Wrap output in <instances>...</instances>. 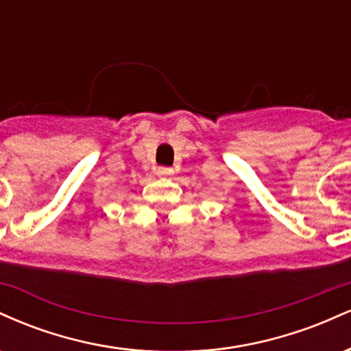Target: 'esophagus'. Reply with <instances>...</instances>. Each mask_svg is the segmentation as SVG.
I'll return each instance as SVG.
<instances>
[{"instance_id":"1","label":"esophagus","mask_w":351,"mask_h":351,"mask_svg":"<svg viewBox=\"0 0 351 351\" xmlns=\"http://www.w3.org/2000/svg\"><path fill=\"white\" fill-rule=\"evenodd\" d=\"M173 168H167V167H160L158 168V176H171L173 175Z\"/></svg>"}]
</instances>
